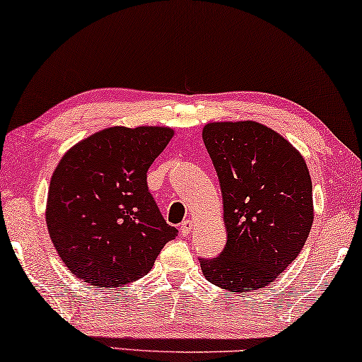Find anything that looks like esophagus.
I'll return each instance as SVG.
<instances>
[{"instance_id": "34e87169", "label": "esophagus", "mask_w": 362, "mask_h": 362, "mask_svg": "<svg viewBox=\"0 0 362 362\" xmlns=\"http://www.w3.org/2000/svg\"><path fill=\"white\" fill-rule=\"evenodd\" d=\"M191 229H192V221L191 219H186V221H182L181 222V226H180V232L182 235H187L191 232Z\"/></svg>"}]
</instances>
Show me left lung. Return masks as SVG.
Here are the masks:
<instances>
[{
  "label": "left lung",
  "mask_w": 362,
  "mask_h": 362,
  "mask_svg": "<svg viewBox=\"0 0 362 362\" xmlns=\"http://www.w3.org/2000/svg\"><path fill=\"white\" fill-rule=\"evenodd\" d=\"M202 140L221 182L227 242L199 259L211 284L252 291L274 281L303 249L313 226V187L296 148L257 122H214Z\"/></svg>",
  "instance_id": "8db88e82"
}]
</instances>
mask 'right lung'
<instances>
[{
  "label": "right lung",
  "instance_id": "obj_1",
  "mask_svg": "<svg viewBox=\"0 0 362 362\" xmlns=\"http://www.w3.org/2000/svg\"><path fill=\"white\" fill-rule=\"evenodd\" d=\"M173 135L168 127H110L59 161L47 192V230L67 269L93 288L141 279L177 235L146 185L148 168Z\"/></svg>",
  "mask_w": 362,
  "mask_h": 362
}]
</instances>
